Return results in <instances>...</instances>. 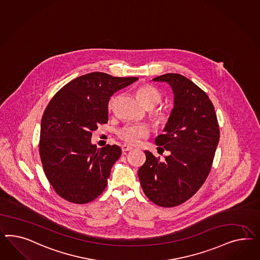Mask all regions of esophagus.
<instances>
[{"instance_id":"obj_1","label":"esophagus","mask_w":260,"mask_h":260,"mask_svg":"<svg viewBox=\"0 0 260 260\" xmlns=\"http://www.w3.org/2000/svg\"><path fill=\"white\" fill-rule=\"evenodd\" d=\"M121 149H122L123 152H126V151H128V150H132L133 148L129 147V146H127V145H123V146L121 147Z\"/></svg>"}]
</instances>
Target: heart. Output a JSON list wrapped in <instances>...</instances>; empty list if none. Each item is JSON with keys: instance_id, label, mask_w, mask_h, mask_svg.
I'll return each instance as SVG.
<instances>
[{"instance_id": "b5f03b06", "label": "heart", "mask_w": 260, "mask_h": 260, "mask_svg": "<svg viewBox=\"0 0 260 260\" xmlns=\"http://www.w3.org/2000/svg\"><path fill=\"white\" fill-rule=\"evenodd\" d=\"M136 94L141 102L148 109H152L158 105L161 101V94L154 86L149 84H143L136 90ZM115 104V98L112 96L108 102V110L112 112ZM150 117L156 125L165 126L169 122L170 112L167 108H156L150 112ZM150 134V129L147 125H125L117 132V135L121 141L127 145L134 146L140 143L141 139L147 138Z\"/></svg>"}]
</instances>
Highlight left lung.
<instances>
[{
	"mask_svg": "<svg viewBox=\"0 0 260 260\" xmlns=\"http://www.w3.org/2000/svg\"><path fill=\"white\" fill-rule=\"evenodd\" d=\"M172 87L174 108L155 144L170 151L160 161L149 151L138 170L144 193L155 204L174 207L194 196L210 173L219 140L215 108L208 95L179 74L155 77Z\"/></svg>",
	"mask_w": 260,
	"mask_h": 260,
	"instance_id": "left-lung-1",
	"label": "left lung"
}]
</instances>
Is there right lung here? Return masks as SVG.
<instances>
[{
	"instance_id": "right-lung-1",
	"label": "right lung",
	"mask_w": 260,
	"mask_h": 260,
	"mask_svg": "<svg viewBox=\"0 0 260 260\" xmlns=\"http://www.w3.org/2000/svg\"><path fill=\"white\" fill-rule=\"evenodd\" d=\"M137 79L93 72L64 85L50 100L42 115L39 150L46 178L64 200L88 204L105 189L121 148H98L91 144V132L108 123L112 94Z\"/></svg>"
}]
</instances>
